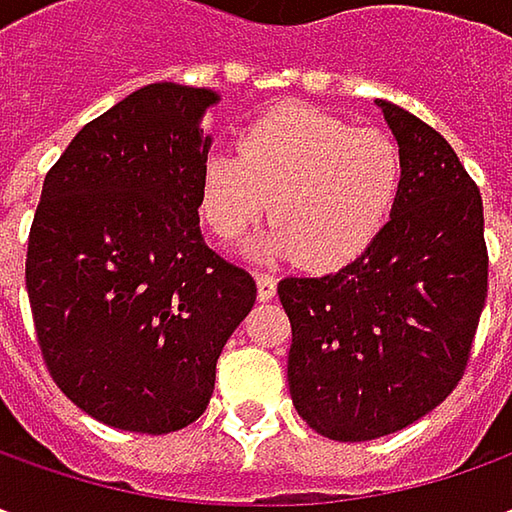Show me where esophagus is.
Returning a JSON list of instances; mask_svg holds the SVG:
<instances>
[{"instance_id":"obj_1","label":"esophagus","mask_w":512,"mask_h":512,"mask_svg":"<svg viewBox=\"0 0 512 512\" xmlns=\"http://www.w3.org/2000/svg\"><path fill=\"white\" fill-rule=\"evenodd\" d=\"M256 296L259 302H270L276 296V279L267 273H256Z\"/></svg>"}]
</instances>
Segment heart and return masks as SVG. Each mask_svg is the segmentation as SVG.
I'll return each instance as SVG.
<instances>
[{
    "mask_svg": "<svg viewBox=\"0 0 512 512\" xmlns=\"http://www.w3.org/2000/svg\"><path fill=\"white\" fill-rule=\"evenodd\" d=\"M402 185L393 139L307 105L256 116L236 153H207L199 207L219 239H236L267 210L279 219L247 245L253 259L299 256L313 270H336L379 239Z\"/></svg>",
    "mask_w": 512,
    "mask_h": 512,
    "instance_id": "heart-1",
    "label": "heart"
}]
</instances>
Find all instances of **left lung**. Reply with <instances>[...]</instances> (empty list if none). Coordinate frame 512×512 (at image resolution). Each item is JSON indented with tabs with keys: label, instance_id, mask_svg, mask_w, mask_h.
Segmentation results:
<instances>
[{
	"label": "left lung",
	"instance_id": "obj_1",
	"mask_svg": "<svg viewBox=\"0 0 512 512\" xmlns=\"http://www.w3.org/2000/svg\"><path fill=\"white\" fill-rule=\"evenodd\" d=\"M402 156L399 199L379 239L339 273L287 276L296 413L333 442H370L419 422L459 384L487 299L479 187L442 133L376 99Z\"/></svg>",
	"mask_w": 512,
	"mask_h": 512
}]
</instances>
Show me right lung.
Wrapping results in <instances>:
<instances>
[{
  "mask_svg": "<svg viewBox=\"0 0 512 512\" xmlns=\"http://www.w3.org/2000/svg\"><path fill=\"white\" fill-rule=\"evenodd\" d=\"M210 88L153 82L70 139L25 262L53 382L96 422L162 436L205 413L256 282L199 233Z\"/></svg>",
  "mask_w": 512,
  "mask_h": 512,
  "instance_id": "1",
  "label": "right lung"
}]
</instances>
